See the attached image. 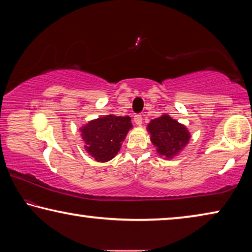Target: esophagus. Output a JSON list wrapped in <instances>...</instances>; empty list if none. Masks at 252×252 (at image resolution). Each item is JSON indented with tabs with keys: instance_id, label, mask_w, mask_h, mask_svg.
I'll return each instance as SVG.
<instances>
[{
	"instance_id": "1",
	"label": "esophagus",
	"mask_w": 252,
	"mask_h": 252,
	"mask_svg": "<svg viewBox=\"0 0 252 252\" xmlns=\"http://www.w3.org/2000/svg\"><path fill=\"white\" fill-rule=\"evenodd\" d=\"M133 121H134L135 125L140 126L142 125V117H141L140 114H137V115H134V119H133Z\"/></svg>"
}]
</instances>
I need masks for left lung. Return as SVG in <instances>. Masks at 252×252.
Masks as SVG:
<instances>
[{
  "instance_id": "obj_1",
  "label": "left lung",
  "mask_w": 252,
  "mask_h": 252,
  "mask_svg": "<svg viewBox=\"0 0 252 252\" xmlns=\"http://www.w3.org/2000/svg\"><path fill=\"white\" fill-rule=\"evenodd\" d=\"M147 131L157 154L165 159H173L181 154L190 139L189 129L166 113L151 120Z\"/></svg>"
}]
</instances>
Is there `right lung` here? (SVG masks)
<instances>
[{
	"label": "right lung",
	"instance_id": "obj_1",
	"mask_svg": "<svg viewBox=\"0 0 252 252\" xmlns=\"http://www.w3.org/2000/svg\"><path fill=\"white\" fill-rule=\"evenodd\" d=\"M130 129V117L107 114L91 120L79 131L86 153L98 162H106L118 155Z\"/></svg>",
	"mask_w": 252,
	"mask_h": 252
}]
</instances>
